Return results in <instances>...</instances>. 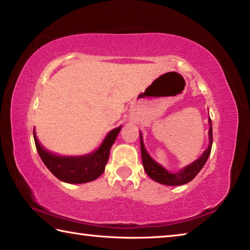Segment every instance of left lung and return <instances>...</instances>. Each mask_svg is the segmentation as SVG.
<instances>
[{"label":"left lung","instance_id":"1","mask_svg":"<svg viewBox=\"0 0 250 250\" xmlns=\"http://www.w3.org/2000/svg\"><path fill=\"white\" fill-rule=\"evenodd\" d=\"M208 122H209L208 147L204 151V153L202 154L200 159L194 161L193 163H191L188 167H185L183 170L177 173H171L167 171L162 166H160L159 163H156L155 161L151 158L146 150L145 145H143L142 134L140 132L142 164H143V167H145V171L146 172V174L149 175L152 180H154L155 182H158V183L164 184V185L176 186V185H183V184L188 183V182H191L194 177L198 174V172L202 170L203 167L205 166L206 161L210 154L211 145H213V130H211V120L209 119Z\"/></svg>","mask_w":250,"mask_h":250}]
</instances>
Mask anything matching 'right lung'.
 I'll list each match as a JSON object with an SVG mask.
<instances>
[{
    "instance_id": "obj_1",
    "label": "right lung",
    "mask_w": 250,
    "mask_h": 250,
    "mask_svg": "<svg viewBox=\"0 0 250 250\" xmlns=\"http://www.w3.org/2000/svg\"><path fill=\"white\" fill-rule=\"evenodd\" d=\"M120 130L121 125L111 130L105 135L98 149L89 154L79 156L57 155L42 146L35 134L34 140L42 161L58 180L66 183L80 184L94 181L103 174L109 160L110 149L115 143Z\"/></svg>"
}]
</instances>
